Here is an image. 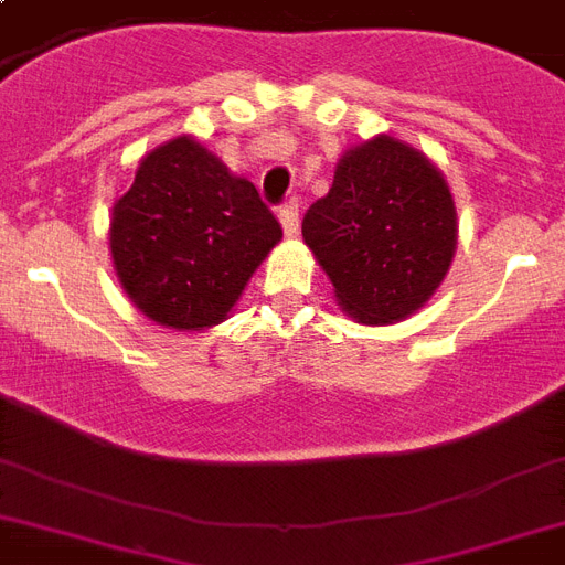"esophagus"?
<instances>
[{"mask_svg": "<svg viewBox=\"0 0 565 565\" xmlns=\"http://www.w3.org/2000/svg\"><path fill=\"white\" fill-rule=\"evenodd\" d=\"M278 220L287 237H299V202H284L278 207Z\"/></svg>", "mask_w": 565, "mask_h": 565, "instance_id": "obj_1", "label": "esophagus"}]
</instances>
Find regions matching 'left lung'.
<instances>
[{
    "label": "left lung",
    "instance_id": "1",
    "mask_svg": "<svg viewBox=\"0 0 565 565\" xmlns=\"http://www.w3.org/2000/svg\"><path fill=\"white\" fill-rule=\"evenodd\" d=\"M305 243L363 326H390L425 305L457 248V211L443 172L413 146L377 135L340 158L310 204Z\"/></svg>",
    "mask_w": 565,
    "mask_h": 565
}]
</instances>
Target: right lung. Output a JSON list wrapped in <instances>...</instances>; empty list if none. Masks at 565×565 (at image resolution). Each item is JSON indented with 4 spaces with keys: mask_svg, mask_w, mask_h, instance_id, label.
<instances>
[{
    "mask_svg": "<svg viewBox=\"0 0 565 565\" xmlns=\"http://www.w3.org/2000/svg\"><path fill=\"white\" fill-rule=\"evenodd\" d=\"M278 239L281 225L255 184L231 175L193 137L146 154L110 216L122 290L143 317L179 331L228 319Z\"/></svg>",
    "mask_w": 565,
    "mask_h": 565,
    "instance_id": "right-lung-1",
    "label": "right lung"
}]
</instances>
